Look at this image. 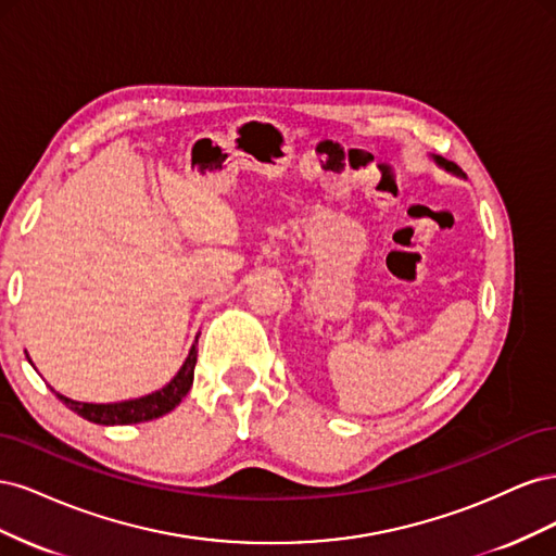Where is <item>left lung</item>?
Here are the masks:
<instances>
[{"mask_svg": "<svg viewBox=\"0 0 556 556\" xmlns=\"http://www.w3.org/2000/svg\"><path fill=\"white\" fill-rule=\"evenodd\" d=\"M433 162L439 164L441 169H445V172H450V174H454V176H459V178H464V176H466V174H464V172L459 169V166L454 164V162H447V160H443V157H433Z\"/></svg>", "mask_w": 556, "mask_h": 556, "instance_id": "left-lung-1", "label": "left lung"}]
</instances>
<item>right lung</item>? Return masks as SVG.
Listing matches in <instances>:
<instances>
[{
    "label": "right lung",
    "mask_w": 556,
    "mask_h": 556,
    "mask_svg": "<svg viewBox=\"0 0 556 556\" xmlns=\"http://www.w3.org/2000/svg\"><path fill=\"white\" fill-rule=\"evenodd\" d=\"M197 341H199V336L194 339L182 366L178 368V374L157 392H150L139 399L115 401V403H86V401H74L60 392H55V394L66 408H72L76 415H80L83 419H88V422H94V425L115 427V425L148 422V419H155V417L172 413L182 401V396L190 392L192 380H194V364H197Z\"/></svg>",
    "instance_id": "right-lung-1"
}]
</instances>
